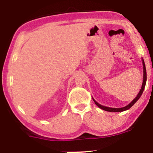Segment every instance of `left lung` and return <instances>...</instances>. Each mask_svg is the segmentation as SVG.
<instances>
[{"mask_svg": "<svg viewBox=\"0 0 153 153\" xmlns=\"http://www.w3.org/2000/svg\"><path fill=\"white\" fill-rule=\"evenodd\" d=\"M143 73H144V75H143V85H142V88L141 89H140V92H139V94L137 96V97L135 98V99L133 100L131 102L129 103V105H127V106H124L123 107V108H110V107H106V106H102V105L99 104V103H98L96 102V101L94 99L95 103H96V105H97V106H99V108H101V109L104 110V111H110V112H120V111H126L127 109H129V108H130L131 106H133V105L135 103L137 102V101H138V99H140V96H142V94H143V91L144 89H145V84H146V80H147V73H146V68H145V62H144L143 59Z\"/></svg>", "mask_w": 153, "mask_h": 153, "instance_id": "left-lung-1", "label": "left lung"}]
</instances>
